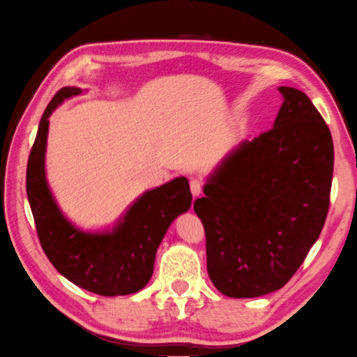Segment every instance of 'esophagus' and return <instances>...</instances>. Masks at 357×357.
Listing matches in <instances>:
<instances>
[{
	"mask_svg": "<svg viewBox=\"0 0 357 357\" xmlns=\"http://www.w3.org/2000/svg\"><path fill=\"white\" fill-rule=\"evenodd\" d=\"M190 190H191V195L195 196V197H197L202 192V182L201 180H197V178H192L191 182H190Z\"/></svg>",
	"mask_w": 357,
	"mask_h": 357,
	"instance_id": "esophagus-1",
	"label": "esophagus"
}]
</instances>
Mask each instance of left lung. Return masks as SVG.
Masks as SVG:
<instances>
[{"instance_id":"8db88e82","label":"left lung","mask_w":357,"mask_h":357,"mask_svg":"<svg viewBox=\"0 0 357 357\" xmlns=\"http://www.w3.org/2000/svg\"><path fill=\"white\" fill-rule=\"evenodd\" d=\"M272 130L242 140L207 175L195 201L207 271L221 294L266 296L289 282L318 241L329 208L334 144L305 93L278 86Z\"/></svg>"}]
</instances>
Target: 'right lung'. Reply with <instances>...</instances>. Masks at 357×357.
I'll use <instances>...</instances> for the list:
<instances>
[{
    "label": "right lung",
    "instance_id": "obj_1",
    "mask_svg": "<svg viewBox=\"0 0 357 357\" xmlns=\"http://www.w3.org/2000/svg\"><path fill=\"white\" fill-rule=\"evenodd\" d=\"M85 90L64 86L44 110L28 158L26 195L47 258L79 288L99 296H126L145 288L153 275L156 250L172 221L191 207L185 177L144 191L114 226L84 229L66 217L52 191L45 171L50 115Z\"/></svg>",
    "mask_w": 357,
    "mask_h": 357
}]
</instances>
